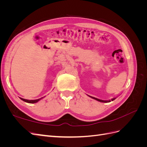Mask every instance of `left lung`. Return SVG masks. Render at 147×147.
I'll return each mask as SVG.
<instances>
[{
  "instance_id": "1",
  "label": "left lung",
  "mask_w": 147,
  "mask_h": 147,
  "mask_svg": "<svg viewBox=\"0 0 147 147\" xmlns=\"http://www.w3.org/2000/svg\"><path fill=\"white\" fill-rule=\"evenodd\" d=\"M90 97H92V99H94L97 100V101H99V102H110V100H100V99H99L95 98V97H91V96H90ZM115 98L112 99V100H115Z\"/></svg>"
}]
</instances>
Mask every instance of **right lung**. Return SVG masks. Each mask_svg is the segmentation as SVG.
<instances>
[{"mask_svg":"<svg viewBox=\"0 0 147 147\" xmlns=\"http://www.w3.org/2000/svg\"><path fill=\"white\" fill-rule=\"evenodd\" d=\"M42 98L40 99H36V100H27V99H23V98H20L21 100H23V101L26 102H28V103H30V104H33V103H36V102H37L38 100H40Z\"/></svg>","mask_w":147,"mask_h":147,"instance_id":"obj_1","label":"right lung"}]
</instances>
